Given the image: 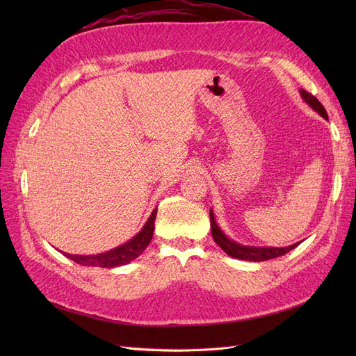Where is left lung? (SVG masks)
<instances>
[{"instance_id": "obj_1", "label": "left lung", "mask_w": 356, "mask_h": 356, "mask_svg": "<svg viewBox=\"0 0 356 356\" xmlns=\"http://www.w3.org/2000/svg\"><path fill=\"white\" fill-rule=\"evenodd\" d=\"M301 96H303V99L312 106V108L318 111L322 117L327 118V120H328V115H327L324 105H322L314 95L306 92V90H301ZM209 215H211L212 238H213L215 242H217V245L221 248V250L225 254H229L230 257L241 258V260H248V261H266V260H272V258H277L281 255H285L286 252H289L291 250H294V248L298 245V243H294V245L286 246V248H257V246L239 245V243H236V242L227 239L222 234V232L220 230L217 222H215V220H213L212 211H211Z\"/></svg>"}]
</instances>
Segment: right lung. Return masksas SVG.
<instances>
[{"mask_svg": "<svg viewBox=\"0 0 356 356\" xmlns=\"http://www.w3.org/2000/svg\"><path fill=\"white\" fill-rule=\"evenodd\" d=\"M156 213H157V209L153 211L152 217L148 218L147 224L144 225V229L139 232L134 239L126 242L122 246L114 248V250H111V251H106V252H102L98 255H71V254H65V252H63V255H67L77 264L90 266V267L111 268V267L131 263L132 260H135L136 257L143 254V251L148 246L149 241H152L153 232H154Z\"/></svg>", "mask_w": 356, "mask_h": 356, "instance_id": "right-lung-1", "label": "right lung"}]
</instances>
